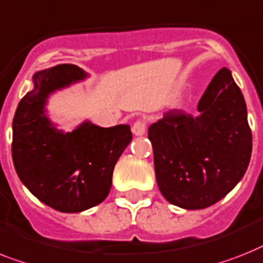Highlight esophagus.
<instances>
[{
	"mask_svg": "<svg viewBox=\"0 0 263 263\" xmlns=\"http://www.w3.org/2000/svg\"><path fill=\"white\" fill-rule=\"evenodd\" d=\"M146 128L147 124L144 120H138L134 123L132 125V132H134V135L135 136H143L146 134Z\"/></svg>",
	"mask_w": 263,
	"mask_h": 263,
	"instance_id": "1",
	"label": "esophagus"
}]
</instances>
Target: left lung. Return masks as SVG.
Returning a JSON list of instances; mask_svg holds the SVG:
<instances>
[{"label":"left lung","mask_w":263,"mask_h":263,"mask_svg":"<svg viewBox=\"0 0 263 263\" xmlns=\"http://www.w3.org/2000/svg\"><path fill=\"white\" fill-rule=\"evenodd\" d=\"M197 110H168L148 128L158 187L183 209H204L227 196L253 148L246 102L227 67L213 77Z\"/></svg>","instance_id":"8db88e82"}]
</instances>
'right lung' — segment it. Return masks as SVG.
Segmentation results:
<instances>
[{"label": "right lung", "instance_id": "add662e5", "mask_svg": "<svg viewBox=\"0 0 263 263\" xmlns=\"http://www.w3.org/2000/svg\"><path fill=\"white\" fill-rule=\"evenodd\" d=\"M86 77L76 65L35 72L33 89L14 113L12 158L17 176L36 198L59 212H82L104 201L117 159L132 140L128 124L102 128L86 120L63 132L50 120L48 97Z\"/></svg>", "mask_w": 263, "mask_h": 263}]
</instances>
